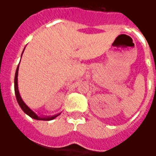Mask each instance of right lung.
Masks as SVG:
<instances>
[{
    "mask_svg": "<svg viewBox=\"0 0 156 156\" xmlns=\"http://www.w3.org/2000/svg\"><path fill=\"white\" fill-rule=\"evenodd\" d=\"M24 51V50H23ZM23 51H22V53H23ZM18 69H19V65L17 68H16V73H15V78H14V88H15V94H16V100H17V103H18V105H20V107L22 108L23 112L27 114V115L30 116L32 119H37V120H44V121H49V120H52V119H54L55 118L58 117V115H60L61 113H59L58 115H52V116H43V115H38L36 114L35 112L32 110V108H30L27 105L25 102L23 101V99L21 97V94H20V93H19V89H18Z\"/></svg>",
    "mask_w": 156,
    "mask_h": 156,
    "instance_id": "right-lung-1",
    "label": "right lung"
}]
</instances>
